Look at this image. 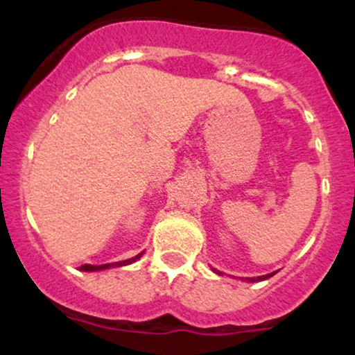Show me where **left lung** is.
Returning <instances> with one entry per match:
<instances>
[{
  "mask_svg": "<svg viewBox=\"0 0 355 355\" xmlns=\"http://www.w3.org/2000/svg\"><path fill=\"white\" fill-rule=\"evenodd\" d=\"M210 268H211V272H214V274L223 275L222 272L217 270V268H214V267H210ZM272 275H275V272H272V274H267V275H260V277H245V279H243V277H240V280H243V282H260V280L270 279Z\"/></svg>",
  "mask_w": 355,
  "mask_h": 355,
  "instance_id": "1",
  "label": "left lung"
}]
</instances>
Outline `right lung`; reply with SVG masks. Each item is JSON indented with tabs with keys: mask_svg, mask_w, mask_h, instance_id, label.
Here are the masks:
<instances>
[{
	"mask_svg": "<svg viewBox=\"0 0 355 355\" xmlns=\"http://www.w3.org/2000/svg\"><path fill=\"white\" fill-rule=\"evenodd\" d=\"M145 252H140V254L132 257V259H126V260H121V262H113V263H103V266H92V263H85V266L80 267L81 272H100V270H107V268H115V267H125V266H130V263L137 262V260H140V257L144 255Z\"/></svg>",
	"mask_w": 355,
	"mask_h": 355,
	"instance_id": "add662e5",
	"label": "right lung"
}]
</instances>
